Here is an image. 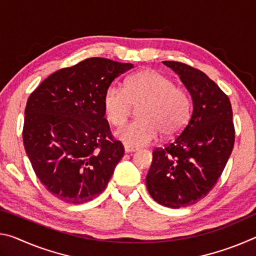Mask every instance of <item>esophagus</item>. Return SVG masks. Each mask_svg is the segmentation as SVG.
I'll return each instance as SVG.
<instances>
[{
  "label": "esophagus",
  "mask_w": 256,
  "mask_h": 256,
  "mask_svg": "<svg viewBox=\"0 0 256 256\" xmlns=\"http://www.w3.org/2000/svg\"><path fill=\"white\" fill-rule=\"evenodd\" d=\"M138 148H134V146H128V144H124V151L126 154H130V152H134V151H136Z\"/></svg>",
  "instance_id": "34e87169"
}]
</instances>
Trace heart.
<instances>
[{"mask_svg":"<svg viewBox=\"0 0 256 256\" xmlns=\"http://www.w3.org/2000/svg\"><path fill=\"white\" fill-rule=\"evenodd\" d=\"M104 114L112 126H122L138 107V120L116 132L125 144L146 146L164 136H178L190 116V100L184 89L151 68L128 78L124 89L112 86L102 99Z\"/></svg>","mask_w":256,"mask_h":256,"instance_id":"heart-1","label":"heart"}]
</instances>
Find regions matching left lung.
I'll return each mask as SVG.
<instances>
[{"mask_svg": "<svg viewBox=\"0 0 256 256\" xmlns=\"http://www.w3.org/2000/svg\"><path fill=\"white\" fill-rule=\"evenodd\" d=\"M162 63L180 76L193 110L180 136L154 150L146 183L156 202L178 209L200 201L214 188L230 157L235 128L228 96L206 73L175 60Z\"/></svg>", "mask_w": 256, "mask_h": 256, "instance_id": "obj_1", "label": "left lung"}]
</instances>
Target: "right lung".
I'll list each match as a JSON object with an SVG mask.
<instances>
[{"mask_svg":"<svg viewBox=\"0 0 256 256\" xmlns=\"http://www.w3.org/2000/svg\"><path fill=\"white\" fill-rule=\"evenodd\" d=\"M131 63L92 58L54 72L34 90L22 138L34 174L48 192L81 204L98 196L124 154L104 118L102 99Z\"/></svg>","mask_w":256,"mask_h":256,"instance_id":"add662e5","label":"right lung"}]
</instances>
